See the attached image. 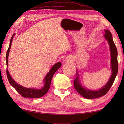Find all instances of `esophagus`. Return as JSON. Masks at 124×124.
Here are the masks:
<instances>
[{"mask_svg":"<svg viewBox=\"0 0 124 124\" xmlns=\"http://www.w3.org/2000/svg\"><path fill=\"white\" fill-rule=\"evenodd\" d=\"M69 60V61H72L71 60Z\"/></svg>","mask_w":124,"mask_h":124,"instance_id":"esophagus-1","label":"esophagus"}]
</instances>
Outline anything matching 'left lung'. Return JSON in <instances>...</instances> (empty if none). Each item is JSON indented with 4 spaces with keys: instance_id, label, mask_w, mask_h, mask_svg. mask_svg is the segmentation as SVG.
Returning <instances> with one entry per match:
<instances>
[{
    "instance_id": "obj_1",
    "label": "left lung",
    "mask_w": 124,
    "mask_h": 124,
    "mask_svg": "<svg viewBox=\"0 0 124 124\" xmlns=\"http://www.w3.org/2000/svg\"><path fill=\"white\" fill-rule=\"evenodd\" d=\"M105 35H104V38L108 42L110 46V52H111V67L112 70V75L110 78L109 80L107 83L102 88L98 91H92L90 89L84 88L80 84L79 81V79L78 77V74L77 70V77H76L74 81H73V85L76 89V90L79 93L81 96L84 98L92 99L98 98L106 95L107 92L109 91L110 88L114 83L116 77L117 75L118 70V63L117 60V50L116 46L112 39V34L110 31L108 30H105Z\"/></svg>"
}]
</instances>
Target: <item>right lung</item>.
<instances>
[{"mask_svg": "<svg viewBox=\"0 0 124 124\" xmlns=\"http://www.w3.org/2000/svg\"><path fill=\"white\" fill-rule=\"evenodd\" d=\"M15 35V33L13 35L11 39H10L9 46L8 49L6 53V64L7 67H8V55L10 49V47L12 45V42L13 39V37ZM61 63L58 62L57 63L54 64L53 66L52 67L51 70H49V72L46 75L45 78L44 79V86L43 87H42L41 89H35V88H28L23 87L21 85L17 84L15 81L13 79L11 76L9 75V73L8 72V69L6 70V73L8 80L9 81V83H10L13 87H14L16 91L19 93L20 95L24 97H28V98H39L43 96L49 90L50 86H51V83L53 76L55 73V72L59 69L60 67L61 66Z\"/></svg>", "mask_w": 124, "mask_h": 124, "instance_id": "add662e5", "label": "right lung"}]
</instances>
